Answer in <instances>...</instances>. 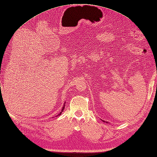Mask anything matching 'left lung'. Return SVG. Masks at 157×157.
Returning <instances> with one entry per match:
<instances>
[{
  "label": "left lung",
  "mask_w": 157,
  "mask_h": 157,
  "mask_svg": "<svg viewBox=\"0 0 157 157\" xmlns=\"http://www.w3.org/2000/svg\"><path fill=\"white\" fill-rule=\"evenodd\" d=\"M106 123H107V122H106Z\"/></svg>",
  "instance_id": "1"
}]
</instances>
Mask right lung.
<instances>
[{
  "instance_id": "obj_1",
  "label": "right lung",
  "mask_w": 157,
  "mask_h": 157,
  "mask_svg": "<svg viewBox=\"0 0 157 157\" xmlns=\"http://www.w3.org/2000/svg\"><path fill=\"white\" fill-rule=\"evenodd\" d=\"M65 103H64V105H63V109H62V110H61V111L59 113V114L57 115V116H59V115H61L62 112L63 111V110H64V109H65ZM55 117H56V116H55Z\"/></svg>"
}]
</instances>
